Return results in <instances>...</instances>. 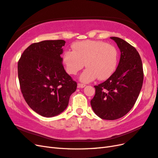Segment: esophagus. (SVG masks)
<instances>
[{"instance_id":"34e87169","label":"esophagus","mask_w":158,"mask_h":158,"mask_svg":"<svg viewBox=\"0 0 158 158\" xmlns=\"http://www.w3.org/2000/svg\"><path fill=\"white\" fill-rule=\"evenodd\" d=\"M85 86H86V85L84 84H80V83L78 84V88H84Z\"/></svg>"}]
</instances>
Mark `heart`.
<instances>
[{
    "instance_id": "obj_1",
    "label": "heart",
    "mask_w": 158,
    "mask_h": 158,
    "mask_svg": "<svg viewBox=\"0 0 158 158\" xmlns=\"http://www.w3.org/2000/svg\"><path fill=\"white\" fill-rule=\"evenodd\" d=\"M73 51L66 50L62 61L66 72L75 75L83 69L86 63L87 69L80 76L83 82H89L97 78L107 80L116 71L118 53L115 46L102 41L85 40L72 45Z\"/></svg>"
}]
</instances>
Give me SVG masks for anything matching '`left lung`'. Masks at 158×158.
Instances as JSON below:
<instances>
[{"instance_id": "8db88e82", "label": "left lung", "mask_w": 158, "mask_h": 158, "mask_svg": "<svg viewBox=\"0 0 158 158\" xmlns=\"http://www.w3.org/2000/svg\"><path fill=\"white\" fill-rule=\"evenodd\" d=\"M110 38L120 50V62L111 77L94 86L96 93L90 104L98 116L114 120L125 116L133 108L142 87L143 72L137 50L122 38Z\"/></svg>"}]
</instances>
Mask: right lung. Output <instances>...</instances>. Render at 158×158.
Returning <instances> with one entry per match:
<instances>
[{
    "label": "right lung",
    "instance_id": "add662e5",
    "mask_svg": "<svg viewBox=\"0 0 158 158\" xmlns=\"http://www.w3.org/2000/svg\"><path fill=\"white\" fill-rule=\"evenodd\" d=\"M63 40H44L30 45L18 62V76L24 98L32 110L50 118L69 105L77 83L62 64Z\"/></svg>",
    "mask_w": 158,
    "mask_h": 158
}]
</instances>
